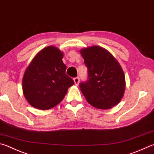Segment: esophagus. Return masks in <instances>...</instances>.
Segmentation results:
<instances>
[{
  "label": "esophagus",
  "mask_w": 154,
  "mask_h": 154,
  "mask_svg": "<svg viewBox=\"0 0 154 154\" xmlns=\"http://www.w3.org/2000/svg\"><path fill=\"white\" fill-rule=\"evenodd\" d=\"M73 81H74L75 84L76 85H77L78 84H79V78L78 77H75L74 79H73Z\"/></svg>",
  "instance_id": "obj_1"
}]
</instances>
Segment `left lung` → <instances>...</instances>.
Returning <instances> with one entry per match:
<instances>
[{
	"mask_svg": "<svg viewBox=\"0 0 154 154\" xmlns=\"http://www.w3.org/2000/svg\"><path fill=\"white\" fill-rule=\"evenodd\" d=\"M88 69V79L80 83L89 104L107 110L118 104L125 90V76L121 65L107 50L93 46L80 50Z\"/></svg>",
	"mask_w": 154,
	"mask_h": 154,
	"instance_id": "obj_1",
	"label": "left lung"
}]
</instances>
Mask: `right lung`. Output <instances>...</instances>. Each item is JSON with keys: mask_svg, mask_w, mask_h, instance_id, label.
<instances>
[{"mask_svg": "<svg viewBox=\"0 0 154 154\" xmlns=\"http://www.w3.org/2000/svg\"><path fill=\"white\" fill-rule=\"evenodd\" d=\"M63 52L50 46L40 50L27 66L22 81L23 93L29 104L39 110H48L62 101L74 84L65 73Z\"/></svg>", "mask_w": 154, "mask_h": 154, "instance_id": "obj_1", "label": "right lung"}]
</instances>
